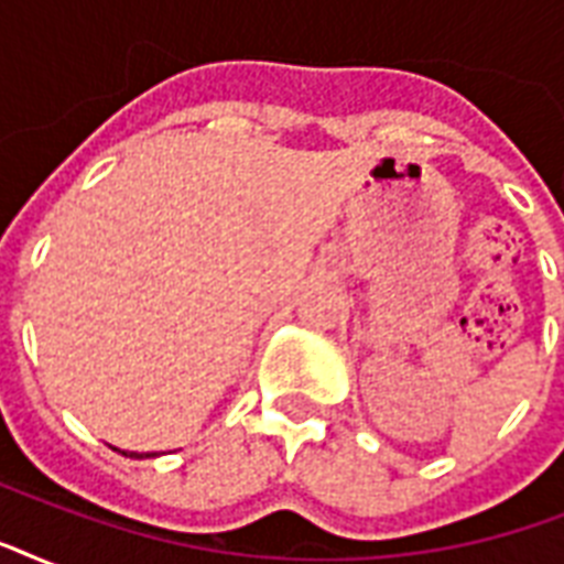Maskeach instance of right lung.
Listing matches in <instances>:
<instances>
[{"mask_svg":"<svg viewBox=\"0 0 564 564\" xmlns=\"http://www.w3.org/2000/svg\"><path fill=\"white\" fill-rule=\"evenodd\" d=\"M117 451V447H113ZM126 456H131V459H143V456H154V454H137V451H122Z\"/></svg>","mask_w":564,"mask_h":564,"instance_id":"add662e5","label":"right lung"}]
</instances>
